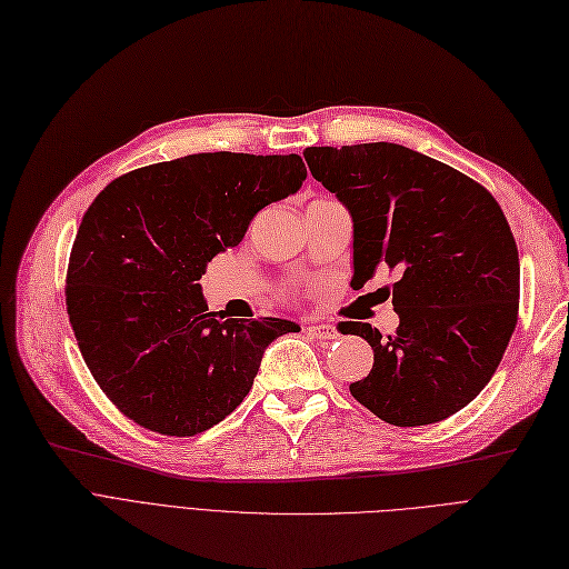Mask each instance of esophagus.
<instances>
[{
    "label": "esophagus",
    "mask_w": 569,
    "mask_h": 569,
    "mask_svg": "<svg viewBox=\"0 0 569 569\" xmlns=\"http://www.w3.org/2000/svg\"><path fill=\"white\" fill-rule=\"evenodd\" d=\"M307 330H309V335H311V337H316V339H320V341H332V339H337V337H339L337 328H335V326H328V323L309 326Z\"/></svg>",
    "instance_id": "esophagus-1"
}]
</instances>
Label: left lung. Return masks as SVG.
<instances>
[{"label":"left lung","instance_id":"obj_1","mask_svg":"<svg viewBox=\"0 0 569 569\" xmlns=\"http://www.w3.org/2000/svg\"><path fill=\"white\" fill-rule=\"evenodd\" d=\"M305 160L353 218L351 286L377 269L398 274L395 335L369 323L346 332L375 351L351 395L400 428L453 416L496 375L518 320L521 267L496 197L400 143L311 146Z\"/></svg>","mask_w":569,"mask_h":569}]
</instances>
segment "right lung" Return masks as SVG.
I'll use <instances>...</instances> for the list:
<instances>
[{"label": "right lung", "instance_id": "obj_1", "mask_svg": "<svg viewBox=\"0 0 569 569\" xmlns=\"http://www.w3.org/2000/svg\"><path fill=\"white\" fill-rule=\"evenodd\" d=\"M300 156L197 153L111 181L67 267V313L107 398L137 426L200 435L249 395L267 346L300 326L209 311L197 283L253 216L298 192Z\"/></svg>", "mask_w": 569, "mask_h": 569}]
</instances>
